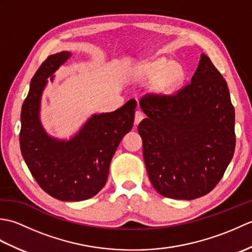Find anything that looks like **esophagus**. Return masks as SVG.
<instances>
[{
	"label": "esophagus",
	"instance_id": "1",
	"mask_svg": "<svg viewBox=\"0 0 252 252\" xmlns=\"http://www.w3.org/2000/svg\"><path fill=\"white\" fill-rule=\"evenodd\" d=\"M143 118H144L143 111L142 110H136L135 117H134V123H135V125H138V123H140L143 120Z\"/></svg>",
	"mask_w": 252,
	"mask_h": 252
}]
</instances>
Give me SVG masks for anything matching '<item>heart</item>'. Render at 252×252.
Wrapping results in <instances>:
<instances>
[{"label":"heart","mask_w":252,"mask_h":252,"mask_svg":"<svg viewBox=\"0 0 252 252\" xmlns=\"http://www.w3.org/2000/svg\"><path fill=\"white\" fill-rule=\"evenodd\" d=\"M137 72L144 79L158 80L156 88L159 92H169L184 81L185 72L180 65H174L172 62L160 58L152 63H144L137 69Z\"/></svg>","instance_id":"b5f03b06"}]
</instances>
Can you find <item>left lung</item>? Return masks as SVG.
Returning a JSON list of instances; mask_svg holds the SVG:
<instances>
[{
  "label": "left lung",
  "instance_id": "obj_1",
  "mask_svg": "<svg viewBox=\"0 0 252 252\" xmlns=\"http://www.w3.org/2000/svg\"><path fill=\"white\" fill-rule=\"evenodd\" d=\"M138 125L148 178L160 195L191 200L220 182L235 151L227 83L201 54L190 83L172 95L146 94Z\"/></svg>",
  "mask_w": 252,
  "mask_h": 252
}]
</instances>
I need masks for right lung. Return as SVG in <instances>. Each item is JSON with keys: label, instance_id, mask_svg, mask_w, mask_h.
Segmentation results:
<instances>
[{"label": "right lung", "instance_id": "right-lung-1", "mask_svg": "<svg viewBox=\"0 0 252 252\" xmlns=\"http://www.w3.org/2000/svg\"><path fill=\"white\" fill-rule=\"evenodd\" d=\"M70 56V52L50 55L32 78L21 108L19 142L26 164L42 189L63 201H81L105 186L112 156L133 126L136 100L93 115L69 141L50 136L40 121L42 93L47 78L53 81V73Z\"/></svg>", "mask_w": 252, "mask_h": 252}]
</instances>
